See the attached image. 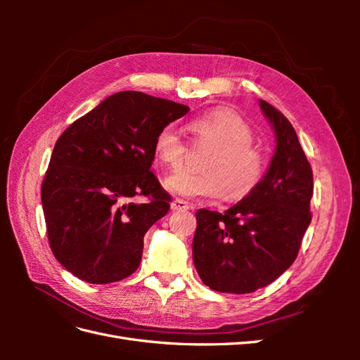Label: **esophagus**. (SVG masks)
Returning a JSON list of instances; mask_svg holds the SVG:
<instances>
[{
	"label": "esophagus",
	"instance_id": "esophagus-1",
	"mask_svg": "<svg viewBox=\"0 0 360 360\" xmlns=\"http://www.w3.org/2000/svg\"><path fill=\"white\" fill-rule=\"evenodd\" d=\"M171 209H172L174 212H183V210L192 209V205H191L188 201L176 198V200H174V201L171 202Z\"/></svg>",
	"mask_w": 360,
	"mask_h": 360
}]
</instances>
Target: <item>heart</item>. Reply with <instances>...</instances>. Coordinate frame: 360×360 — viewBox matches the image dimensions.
I'll use <instances>...</instances> for the list:
<instances>
[{
  "mask_svg": "<svg viewBox=\"0 0 360 360\" xmlns=\"http://www.w3.org/2000/svg\"><path fill=\"white\" fill-rule=\"evenodd\" d=\"M195 144L209 146L200 172L177 171L165 179V188L186 198H246L263 181L267 156L254 144V130L231 110H213L186 124ZM156 158L177 169L186 158V144L174 126H163L155 136Z\"/></svg>",
  "mask_w": 360,
  "mask_h": 360,
  "instance_id": "b5f03b06",
  "label": "heart"
}]
</instances>
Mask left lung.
<instances>
[{
    "instance_id": "obj_1",
    "label": "left lung",
    "mask_w": 360,
    "mask_h": 360,
    "mask_svg": "<svg viewBox=\"0 0 360 360\" xmlns=\"http://www.w3.org/2000/svg\"><path fill=\"white\" fill-rule=\"evenodd\" d=\"M259 106L276 135L263 181L224 213L197 212L193 264L214 291L245 294L271 284L294 263L312 219V169L296 130L275 106Z\"/></svg>"
}]
</instances>
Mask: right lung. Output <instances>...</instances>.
<instances>
[{
	"label": "right lung",
	"instance_id": "obj_1",
	"mask_svg": "<svg viewBox=\"0 0 360 360\" xmlns=\"http://www.w3.org/2000/svg\"><path fill=\"white\" fill-rule=\"evenodd\" d=\"M189 106L120 91L73 122L53 147L41 183L48 240L58 263L90 284L139 267L144 236L171 197L150 171L155 136ZM147 196L143 205L131 202Z\"/></svg>",
	"mask_w": 360,
	"mask_h": 360
}]
</instances>
